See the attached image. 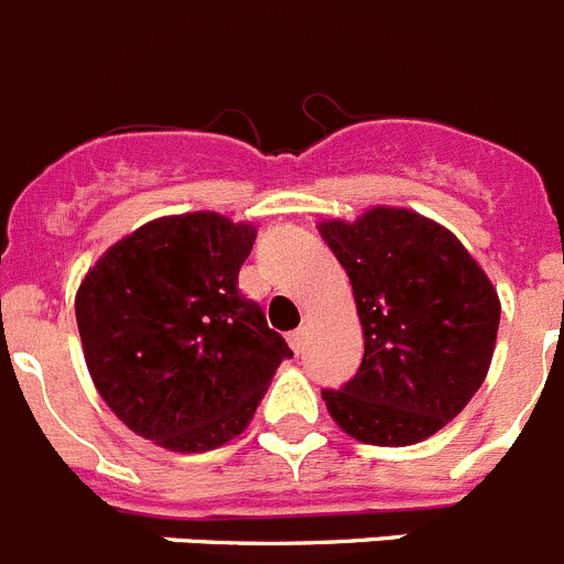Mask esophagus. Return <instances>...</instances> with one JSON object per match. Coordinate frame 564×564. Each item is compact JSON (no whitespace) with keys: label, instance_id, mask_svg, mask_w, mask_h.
Instances as JSON below:
<instances>
[{"label":"esophagus","instance_id":"34e87169","mask_svg":"<svg viewBox=\"0 0 564 564\" xmlns=\"http://www.w3.org/2000/svg\"><path fill=\"white\" fill-rule=\"evenodd\" d=\"M305 341H307V327H296V330L288 333V344L293 347V352L305 350Z\"/></svg>","mask_w":564,"mask_h":564}]
</instances>
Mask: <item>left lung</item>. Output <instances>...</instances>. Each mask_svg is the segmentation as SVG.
<instances>
[{"label":"left lung","mask_w":564,"mask_h":564,"mask_svg":"<svg viewBox=\"0 0 564 564\" xmlns=\"http://www.w3.org/2000/svg\"><path fill=\"white\" fill-rule=\"evenodd\" d=\"M350 276L364 358L341 390H322L333 421L372 446H412L443 430L486 381L500 296L441 223L376 206L318 223Z\"/></svg>","instance_id":"left-lung-1"}]
</instances>
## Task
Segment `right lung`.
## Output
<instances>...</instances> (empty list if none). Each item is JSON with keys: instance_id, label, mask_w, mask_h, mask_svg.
Wrapping results in <instances>:
<instances>
[{"instance_id": "add662e5", "label": "right lung", "mask_w": 564, "mask_h": 564, "mask_svg": "<svg viewBox=\"0 0 564 564\" xmlns=\"http://www.w3.org/2000/svg\"><path fill=\"white\" fill-rule=\"evenodd\" d=\"M257 239L217 212L161 217L118 239L76 293L84 361L134 435L212 452L257 412L291 347L239 293Z\"/></svg>"}]
</instances>
